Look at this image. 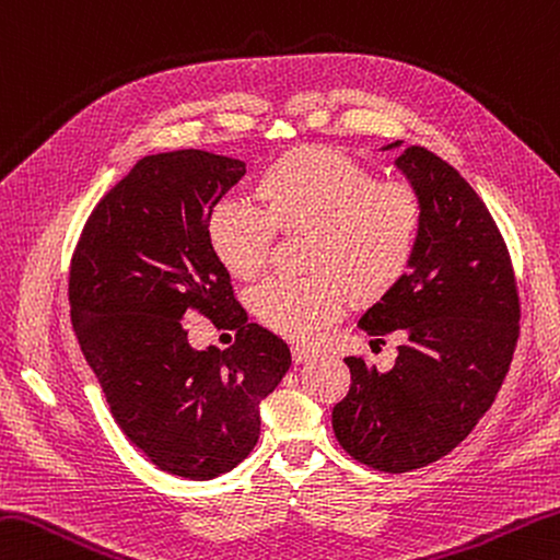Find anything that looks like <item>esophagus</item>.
<instances>
[{
	"label": "esophagus",
	"instance_id": "34e87169",
	"mask_svg": "<svg viewBox=\"0 0 560 560\" xmlns=\"http://www.w3.org/2000/svg\"><path fill=\"white\" fill-rule=\"evenodd\" d=\"M313 349H308V347H299V345H295L293 347V361H295V364H305V361H311L313 359Z\"/></svg>",
	"mask_w": 560,
	"mask_h": 560
}]
</instances>
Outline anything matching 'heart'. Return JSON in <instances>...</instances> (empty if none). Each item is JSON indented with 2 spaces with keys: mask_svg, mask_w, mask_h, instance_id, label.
Segmentation results:
<instances>
[{
  "mask_svg": "<svg viewBox=\"0 0 560 560\" xmlns=\"http://www.w3.org/2000/svg\"><path fill=\"white\" fill-rule=\"evenodd\" d=\"M259 206L221 201L206 237L230 277L265 267L273 230H308L305 277H273L249 293V308L283 337L313 339L354 301L386 295L408 269L422 225L418 194L374 174L332 148H299L271 162L255 184Z\"/></svg>",
  "mask_w": 560,
  "mask_h": 560,
  "instance_id": "obj_1",
  "label": "heart"
}]
</instances>
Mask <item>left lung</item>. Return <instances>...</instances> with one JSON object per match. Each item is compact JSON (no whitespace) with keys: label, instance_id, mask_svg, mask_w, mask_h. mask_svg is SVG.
<instances>
[{"label":"left lung","instance_id":"left-lung-1","mask_svg":"<svg viewBox=\"0 0 560 560\" xmlns=\"http://www.w3.org/2000/svg\"><path fill=\"white\" fill-rule=\"evenodd\" d=\"M402 150V140L383 150ZM396 167L422 206L415 255L359 327L400 339L390 371L347 357L352 386L332 430L349 456L408 474L462 444L505 381L520 335L508 247L486 203L452 164L405 148Z\"/></svg>","mask_w":560,"mask_h":560}]
</instances>
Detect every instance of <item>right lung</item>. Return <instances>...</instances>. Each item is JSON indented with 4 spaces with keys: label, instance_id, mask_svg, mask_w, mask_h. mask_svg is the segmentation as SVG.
Segmentation results:
<instances>
[{
    "label": "right lung",
    "instance_id": "1",
    "mask_svg": "<svg viewBox=\"0 0 560 560\" xmlns=\"http://www.w3.org/2000/svg\"><path fill=\"white\" fill-rule=\"evenodd\" d=\"M245 162L174 150L136 162L86 221L70 269V315L120 430L158 468L208 480L259 440V405L291 349L247 323L206 237L211 208ZM191 310L237 329L233 348L194 350Z\"/></svg>",
    "mask_w": 560,
    "mask_h": 560
}]
</instances>
